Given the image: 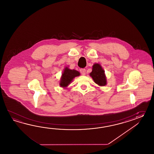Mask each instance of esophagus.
<instances>
[{
    "label": "esophagus",
    "instance_id": "obj_1",
    "mask_svg": "<svg viewBox=\"0 0 154 154\" xmlns=\"http://www.w3.org/2000/svg\"><path fill=\"white\" fill-rule=\"evenodd\" d=\"M86 69H82L80 70V72L82 73V75H85V74H86Z\"/></svg>",
    "mask_w": 154,
    "mask_h": 154
}]
</instances>
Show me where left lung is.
Instances as JSON below:
<instances>
[{"label":"left lung","instance_id":"left-lung-1","mask_svg":"<svg viewBox=\"0 0 154 154\" xmlns=\"http://www.w3.org/2000/svg\"><path fill=\"white\" fill-rule=\"evenodd\" d=\"M96 84L100 86H105L107 84L105 72L99 64H95L92 66V72L90 74Z\"/></svg>","mask_w":154,"mask_h":154}]
</instances>
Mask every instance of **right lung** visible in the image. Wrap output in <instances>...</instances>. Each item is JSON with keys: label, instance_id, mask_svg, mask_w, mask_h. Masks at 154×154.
Returning <instances> with one entry per match:
<instances>
[{"label": "right lung", "instance_id": "right-lung-1", "mask_svg": "<svg viewBox=\"0 0 154 154\" xmlns=\"http://www.w3.org/2000/svg\"><path fill=\"white\" fill-rule=\"evenodd\" d=\"M80 75V72L75 70H71L66 68L63 72L60 85L61 87H66L76 76Z\"/></svg>", "mask_w": 154, "mask_h": 154}]
</instances>
